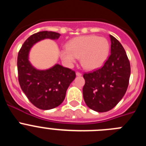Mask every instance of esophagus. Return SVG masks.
I'll return each instance as SVG.
<instances>
[{"instance_id":"obj_1","label":"esophagus","mask_w":146,"mask_h":146,"mask_svg":"<svg viewBox=\"0 0 146 146\" xmlns=\"http://www.w3.org/2000/svg\"><path fill=\"white\" fill-rule=\"evenodd\" d=\"M76 75L79 76V77H80V76L82 75V73H80V72H76Z\"/></svg>"}]
</instances>
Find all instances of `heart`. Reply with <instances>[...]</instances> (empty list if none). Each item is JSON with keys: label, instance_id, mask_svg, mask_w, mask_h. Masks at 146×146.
Segmentation results:
<instances>
[{"label": "heart", "instance_id": "1", "mask_svg": "<svg viewBox=\"0 0 146 146\" xmlns=\"http://www.w3.org/2000/svg\"><path fill=\"white\" fill-rule=\"evenodd\" d=\"M109 52L110 43L107 38L90 35L71 40L66 49L60 50V56L69 66L74 64L77 58H80L84 69L94 70L104 65Z\"/></svg>", "mask_w": 146, "mask_h": 146}]
</instances>
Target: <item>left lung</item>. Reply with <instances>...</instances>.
<instances>
[{
	"label": "left lung",
	"mask_w": 146,
	"mask_h": 146,
	"mask_svg": "<svg viewBox=\"0 0 146 146\" xmlns=\"http://www.w3.org/2000/svg\"><path fill=\"white\" fill-rule=\"evenodd\" d=\"M110 55L102 67L83 74V99L89 108L99 113L113 109L124 96L129 82L131 67L124 48L110 36Z\"/></svg>",
	"instance_id": "left-lung-1"
}]
</instances>
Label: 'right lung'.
Instances as JSON below:
<instances>
[{"label": "right lung", "instance_id": "1", "mask_svg": "<svg viewBox=\"0 0 146 146\" xmlns=\"http://www.w3.org/2000/svg\"><path fill=\"white\" fill-rule=\"evenodd\" d=\"M59 37L60 34L55 32H38L27 38L18 52L19 83L28 100L38 109L50 110L60 105L65 99L67 88L76 77L74 71L58 64L48 70L39 71L28 61L29 50L36 42Z\"/></svg>", "mask_w": 146, "mask_h": 146}]
</instances>
